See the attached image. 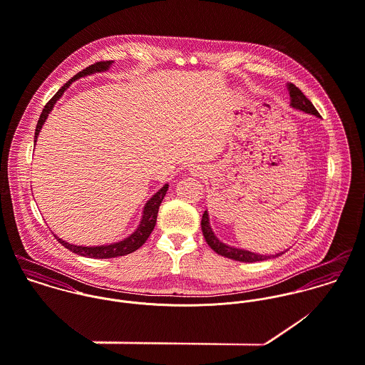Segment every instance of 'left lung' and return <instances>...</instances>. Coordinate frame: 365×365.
I'll return each instance as SVG.
<instances>
[{"instance_id":"left-lung-1","label":"left lung","mask_w":365,"mask_h":365,"mask_svg":"<svg viewBox=\"0 0 365 365\" xmlns=\"http://www.w3.org/2000/svg\"><path fill=\"white\" fill-rule=\"evenodd\" d=\"M288 89H289V96H291V106L295 108V109H299V110H304L307 113H312L315 116H321L318 113V110L315 109V106L311 103V101L301 92V89H298L294 83H289L288 85ZM202 235L205 238V242L208 243V246L217 252L218 255L224 256V257H228V259H232V260H238V262H260V260H266V259H270V257H276V256H280L282 253L279 255H273V256H264V255H257V253H253V252H247V250H242V249H237V247H231V246H227L222 242H220L211 227H210V222H208V214L207 211H204L202 218Z\"/></svg>"}]
</instances>
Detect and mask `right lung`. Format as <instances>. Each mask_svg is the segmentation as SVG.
Listing matches in <instances>:
<instances>
[{"label": "right lung", "instance_id": "1", "mask_svg": "<svg viewBox=\"0 0 365 365\" xmlns=\"http://www.w3.org/2000/svg\"><path fill=\"white\" fill-rule=\"evenodd\" d=\"M112 64V61H98L86 68H83L82 71H80L78 74H76L70 81L67 83H64L58 91L57 93L46 103L43 112H41V118H39V122L36 125V130H35V143H36V138H38V134L41 131V125L46 120V118L48 116L50 110L53 109L54 103L57 102V99L63 95V92L70 86V83L76 80H78L80 77L83 76H88V74H92V73H96V71H103V70H108V67ZM166 190H168V185H165L163 189L160 192H157L151 200H148V202L145 204V208H144V215H143V220L140 222V227L137 228V231L134 234H131L127 240H124L122 242L112 243V245H105V246H77V245H71V243L64 242L61 240L57 238V241L61 243L64 247H67L68 250L77 253V255H81L85 257H93V259H109V257H118V256H124V255H128L134 250H137L138 247H141L145 241L150 238L155 224H157V215H158V210H160V205L163 202V197L166 195Z\"/></svg>", "mask_w": 365, "mask_h": 365}]
</instances>
